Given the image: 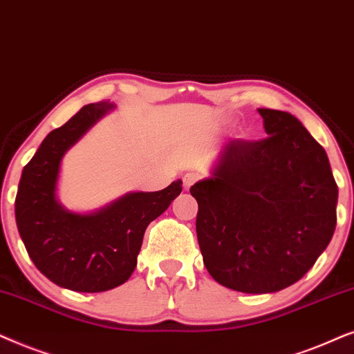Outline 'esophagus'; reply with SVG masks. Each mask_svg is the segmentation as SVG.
Wrapping results in <instances>:
<instances>
[{"label":"esophagus","instance_id":"obj_1","mask_svg":"<svg viewBox=\"0 0 354 354\" xmlns=\"http://www.w3.org/2000/svg\"><path fill=\"white\" fill-rule=\"evenodd\" d=\"M197 181H199V174H196V173H186L185 176H183V185H185V189H189V187Z\"/></svg>","mask_w":354,"mask_h":354}]
</instances>
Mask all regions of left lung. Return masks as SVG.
I'll list each match as a JSON object with an SVG mask.
<instances>
[{
	"label": "left lung",
	"instance_id": "left-lung-1",
	"mask_svg": "<svg viewBox=\"0 0 354 354\" xmlns=\"http://www.w3.org/2000/svg\"><path fill=\"white\" fill-rule=\"evenodd\" d=\"M259 113L267 138L230 140L212 178L191 187L205 268L251 295L303 279L333 236L338 199L327 153L298 118Z\"/></svg>",
	"mask_w": 354,
	"mask_h": 354
}]
</instances>
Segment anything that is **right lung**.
I'll list each match as a JSON object with an SVG mask.
<instances>
[{
	"instance_id": "right-lung-1",
	"label": "right lung",
	"mask_w": 354,
	"mask_h": 354,
	"mask_svg": "<svg viewBox=\"0 0 354 354\" xmlns=\"http://www.w3.org/2000/svg\"><path fill=\"white\" fill-rule=\"evenodd\" d=\"M111 108L108 102L91 103L51 131L24 167L14 204L19 234L35 267L53 283L81 293L111 290L133 275L145 228L183 189L178 180L157 192H129L93 214L59 204L61 158Z\"/></svg>"
}]
</instances>
